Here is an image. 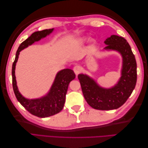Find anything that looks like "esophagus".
Listing matches in <instances>:
<instances>
[{"instance_id":"34e87169","label":"esophagus","mask_w":148,"mask_h":148,"mask_svg":"<svg viewBox=\"0 0 148 148\" xmlns=\"http://www.w3.org/2000/svg\"><path fill=\"white\" fill-rule=\"evenodd\" d=\"M73 71H74L75 74L76 75H77L78 74L80 73V72L81 71V67L79 65H76L75 66V67L73 68Z\"/></svg>"}]
</instances>
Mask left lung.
Instances as JSON below:
<instances>
[{"instance_id": "8db88e82", "label": "left lung", "mask_w": 148, "mask_h": 148, "mask_svg": "<svg viewBox=\"0 0 148 148\" xmlns=\"http://www.w3.org/2000/svg\"><path fill=\"white\" fill-rule=\"evenodd\" d=\"M104 49L116 50L123 57L121 77L111 88L100 87L86 75L79 74L84 99L92 108L102 111L116 109L123 105L132 93L137 82V64L129 44L123 37L112 35L104 41Z\"/></svg>"}]
</instances>
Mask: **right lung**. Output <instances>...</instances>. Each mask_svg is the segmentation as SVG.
<instances>
[{
    "label": "right lung",
    "mask_w": 148,
    "mask_h": 148,
    "mask_svg": "<svg viewBox=\"0 0 148 148\" xmlns=\"http://www.w3.org/2000/svg\"><path fill=\"white\" fill-rule=\"evenodd\" d=\"M52 29H46L34 32L29 38L21 43L16 53V57L12 67V82L14 93L21 104L31 114L39 118H46L57 114L63 109L65 101L69 84L73 80L76 75L74 71L69 69L62 70L58 72L54 83L49 92L45 97L37 99H27L19 92L16 81L14 70L18 55L22 49L38 41L53 32Z\"/></svg>",
    "instance_id": "1"
}]
</instances>
